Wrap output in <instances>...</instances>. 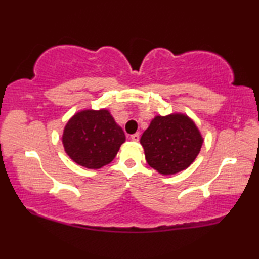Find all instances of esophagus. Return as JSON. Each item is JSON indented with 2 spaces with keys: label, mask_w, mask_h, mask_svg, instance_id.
<instances>
[{
  "label": "esophagus",
  "mask_w": 259,
  "mask_h": 259,
  "mask_svg": "<svg viewBox=\"0 0 259 259\" xmlns=\"http://www.w3.org/2000/svg\"><path fill=\"white\" fill-rule=\"evenodd\" d=\"M139 137H140V136H139V134H138V133H136V134H134V135H131V136H130V138L133 139L134 142H139Z\"/></svg>",
  "instance_id": "1"
}]
</instances>
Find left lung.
Returning <instances> with one entry per match:
<instances>
[{
	"label": "left lung",
	"instance_id": "left-lung-1",
	"mask_svg": "<svg viewBox=\"0 0 259 259\" xmlns=\"http://www.w3.org/2000/svg\"><path fill=\"white\" fill-rule=\"evenodd\" d=\"M202 143L195 123L184 114L155 116L140 138L147 163L163 175L188 168L198 156Z\"/></svg>",
	"mask_w": 259,
	"mask_h": 259
}]
</instances>
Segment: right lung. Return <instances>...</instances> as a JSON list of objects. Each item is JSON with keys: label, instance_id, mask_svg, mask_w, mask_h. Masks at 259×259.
Here are the masks:
<instances>
[{"label": "right lung", "instance_id": "add662e5", "mask_svg": "<svg viewBox=\"0 0 259 259\" xmlns=\"http://www.w3.org/2000/svg\"><path fill=\"white\" fill-rule=\"evenodd\" d=\"M125 136L107 109L78 112L64 129L67 155L88 169H99L112 162Z\"/></svg>", "mask_w": 259, "mask_h": 259}]
</instances>
